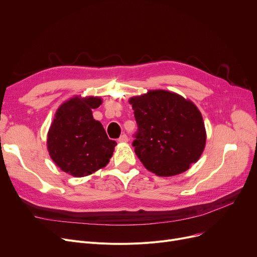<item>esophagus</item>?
Segmentation results:
<instances>
[{
  "mask_svg": "<svg viewBox=\"0 0 257 257\" xmlns=\"http://www.w3.org/2000/svg\"><path fill=\"white\" fill-rule=\"evenodd\" d=\"M118 142L119 143H127L128 142V137L126 136V134H121V136L118 139Z\"/></svg>",
  "mask_w": 257,
  "mask_h": 257,
  "instance_id": "1",
  "label": "esophagus"
}]
</instances>
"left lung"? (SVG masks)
I'll list each match as a JSON object with an SVG mask.
<instances>
[{"label":"left lung","instance_id":"left-lung-1","mask_svg":"<svg viewBox=\"0 0 257 257\" xmlns=\"http://www.w3.org/2000/svg\"><path fill=\"white\" fill-rule=\"evenodd\" d=\"M138 123L134 152L157 176L190 169L203 152L206 131L197 106L179 94L158 89L129 99Z\"/></svg>","mask_w":257,"mask_h":257}]
</instances>
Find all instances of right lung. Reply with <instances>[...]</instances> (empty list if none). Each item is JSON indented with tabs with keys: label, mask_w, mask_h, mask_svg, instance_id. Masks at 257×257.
Here are the masks:
<instances>
[{
	"label": "right lung",
	"mask_w": 257,
	"mask_h": 257,
	"mask_svg": "<svg viewBox=\"0 0 257 257\" xmlns=\"http://www.w3.org/2000/svg\"><path fill=\"white\" fill-rule=\"evenodd\" d=\"M102 104L98 97H75L56 111L48 132L51 158L63 172L83 177L104 168L112 156L116 143L108 139L91 109Z\"/></svg>",
	"instance_id": "obj_1"
}]
</instances>
